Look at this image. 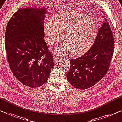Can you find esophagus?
Returning a JSON list of instances; mask_svg holds the SVG:
<instances>
[{
	"label": "esophagus",
	"mask_w": 122,
	"mask_h": 122,
	"mask_svg": "<svg viewBox=\"0 0 122 122\" xmlns=\"http://www.w3.org/2000/svg\"><path fill=\"white\" fill-rule=\"evenodd\" d=\"M61 60V59L60 57H59L58 55H55V56L54 57V60L55 61H60Z\"/></svg>",
	"instance_id": "1"
}]
</instances>
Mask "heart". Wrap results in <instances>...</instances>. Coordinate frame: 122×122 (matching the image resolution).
I'll return each instance as SVG.
<instances>
[{"label":"heart","instance_id":"obj_1","mask_svg":"<svg viewBox=\"0 0 122 122\" xmlns=\"http://www.w3.org/2000/svg\"><path fill=\"white\" fill-rule=\"evenodd\" d=\"M45 39L50 45L61 41L63 34L65 43L54 51L61 55H81L89 49L97 34V24L93 19L77 10H65L54 16L52 22L44 26Z\"/></svg>","mask_w":122,"mask_h":122}]
</instances>
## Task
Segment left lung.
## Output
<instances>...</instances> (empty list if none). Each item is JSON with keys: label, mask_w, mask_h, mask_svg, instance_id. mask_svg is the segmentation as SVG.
I'll list each match as a JSON object with an SVG mask.
<instances>
[{"label": "left lung", "mask_w": 122, "mask_h": 122, "mask_svg": "<svg viewBox=\"0 0 122 122\" xmlns=\"http://www.w3.org/2000/svg\"><path fill=\"white\" fill-rule=\"evenodd\" d=\"M114 39L107 19L103 18L102 26L90 49L81 57L71 59L67 73L70 84L79 89H86L96 84L107 73L114 52Z\"/></svg>", "instance_id": "left-lung-1"}]
</instances>
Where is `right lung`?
<instances>
[{
    "instance_id": "add662e5",
    "label": "right lung",
    "mask_w": 122,
    "mask_h": 122,
    "mask_svg": "<svg viewBox=\"0 0 122 122\" xmlns=\"http://www.w3.org/2000/svg\"><path fill=\"white\" fill-rule=\"evenodd\" d=\"M46 9L21 8L7 24L5 35L7 59L16 78L37 88L46 82L54 66L53 56L44 38Z\"/></svg>"
}]
</instances>
